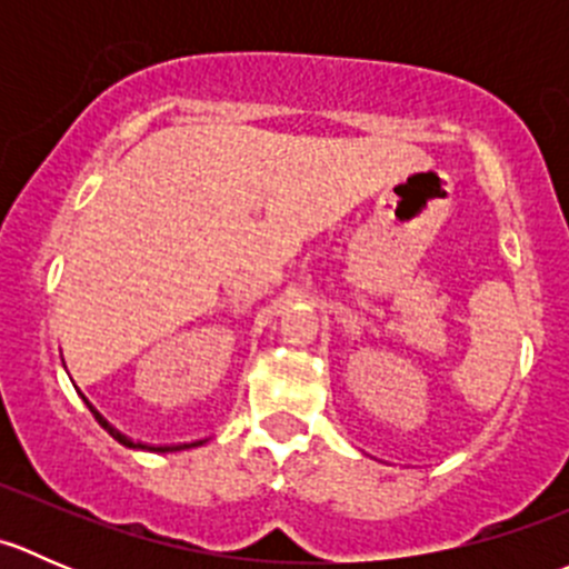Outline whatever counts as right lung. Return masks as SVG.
I'll return each instance as SVG.
<instances>
[{
    "label": "right lung",
    "mask_w": 569,
    "mask_h": 569,
    "mask_svg": "<svg viewBox=\"0 0 569 569\" xmlns=\"http://www.w3.org/2000/svg\"><path fill=\"white\" fill-rule=\"evenodd\" d=\"M88 407H90V405H88ZM90 410H93V407H90ZM93 416H96V421H99L101 427H104L107 432L112 435L114 440H118V443L129 446V449H148V451H162V455H164V451H181V449H192V446H200V443H206V440H194V443H181V446H146V443H134V440H129V438H126V435H120L118 429H114V427H109V423H107L104 418H101L99 412H96V410H93Z\"/></svg>",
    "instance_id": "add662e5"
}]
</instances>
